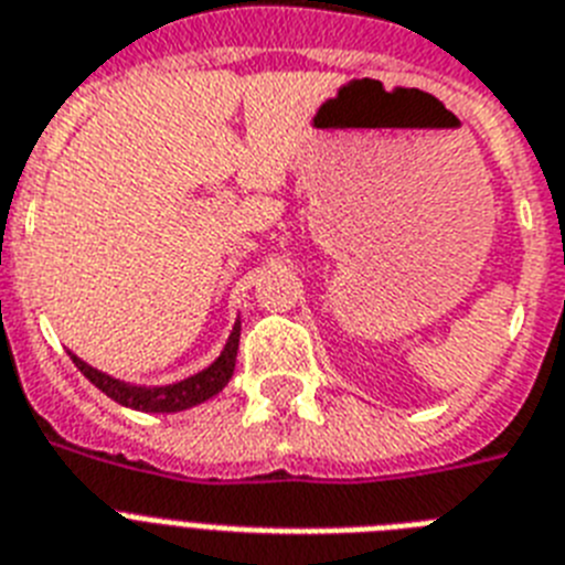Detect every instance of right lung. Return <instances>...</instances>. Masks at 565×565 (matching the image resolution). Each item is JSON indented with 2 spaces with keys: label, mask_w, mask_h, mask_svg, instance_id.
Returning <instances> with one entry per match:
<instances>
[{
  "label": "right lung",
  "mask_w": 565,
  "mask_h": 565,
  "mask_svg": "<svg viewBox=\"0 0 565 565\" xmlns=\"http://www.w3.org/2000/svg\"><path fill=\"white\" fill-rule=\"evenodd\" d=\"M238 341H241V321H235L224 350H221V355H217L210 367H203V371H198L194 376L180 379V382H174V385H158V387L131 385V382L108 376V373L97 371V367H92V364H85L83 359L74 353H71V359H74L79 373H83L94 387H99V391L106 393L108 399L120 402L122 407L143 411V414H178V411L201 405V402L212 399L215 393L224 391L226 382L232 379V371H235Z\"/></svg>",
  "instance_id": "add662e5"
}]
</instances>
